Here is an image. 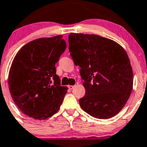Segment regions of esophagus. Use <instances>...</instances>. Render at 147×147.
<instances>
[{
	"label": "esophagus",
	"instance_id": "1",
	"mask_svg": "<svg viewBox=\"0 0 147 147\" xmlns=\"http://www.w3.org/2000/svg\"><path fill=\"white\" fill-rule=\"evenodd\" d=\"M74 87H75V86H72V85H69V86H68V88H69V89H70V90H72V88H74Z\"/></svg>",
	"mask_w": 147,
	"mask_h": 147
}]
</instances>
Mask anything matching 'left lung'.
<instances>
[{"instance_id":"obj_1","label":"left lung","mask_w":147,"mask_h":147,"mask_svg":"<svg viewBox=\"0 0 147 147\" xmlns=\"http://www.w3.org/2000/svg\"><path fill=\"white\" fill-rule=\"evenodd\" d=\"M69 51L86 89L82 109L100 119L113 117L123 109L133 86L130 59L120 45L98 35L70 33Z\"/></svg>"}]
</instances>
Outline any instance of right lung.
Returning a JSON list of instances; mask_svg holds the SVG:
<instances>
[{
    "mask_svg": "<svg viewBox=\"0 0 147 147\" xmlns=\"http://www.w3.org/2000/svg\"><path fill=\"white\" fill-rule=\"evenodd\" d=\"M65 48L61 35L42 38L27 43L14 56L8 76L9 92L30 118L44 120L59 111L67 87L61 86L55 64Z\"/></svg>",
    "mask_w": 147,
    "mask_h": 147,
    "instance_id": "right-lung-1",
    "label": "right lung"
}]
</instances>
